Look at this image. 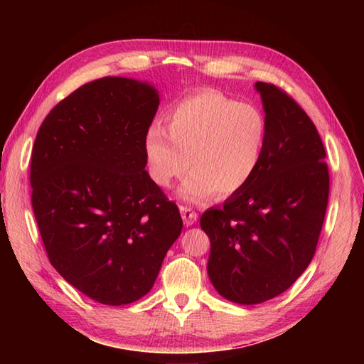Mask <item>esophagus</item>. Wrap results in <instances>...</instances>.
I'll return each mask as SVG.
<instances>
[{
	"instance_id": "obj_1",
	"label": "esophagus",
	"mask_w": 364,
	"mask_h": 364,
	"mask_svg": "<svg viewBox=\"0 0 364 364\" xmlns=\"http://www.w3.org/2000/svg\"><path fill=\"white\" fill-rule=\"evenodd\" d=\"M180 213H181V218H183L184 225H186V227L194 225V223L198 219V214L194 210H192V208H189V206H180Z\"/></svg>"
}]
</instances>
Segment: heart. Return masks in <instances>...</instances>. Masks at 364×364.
Returning a JSON list of instances; mask_svg holds the SVG:
<instances>
[{
  "mask_svg": "<svg viewBox=\"0 0 364 364\" xmlns=\"http://www.w3.org/2000/svg\"><path fill=\"white\" fill-rule=\"evenodd\" d=\"M267 123L257 106L237 103L220 92L200 90L145 131L146 173L162 189L194 168L178 194L188 202H205L215 192L227 197L247 186L264 150Z\"/></svg>",
  "mask_w": 364,
  "mask_h": 364,
  "instance_id": "obj_1",
  "label": "heart"
}]
</instances>
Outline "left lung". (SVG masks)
<instances>
[{"instance_id":"obj_1","label":"left lung","mask_w":364,"mask_h":364,"mask_svg":"<svg viewBox=\"0 0 364 364\" xmlns=\"http://www.w3.org/2000/svg\"><path fill=\"white\" fill-rule=\"evenodd\" d=\"M267 136L241 191L202 214L208 275L223 299L257 305L280 296L310 264L328 203L326 149L314 123L274 84L255 82Z\"/></svg>"}]
</instances>
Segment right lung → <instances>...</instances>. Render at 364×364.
Returning a JSON list of instances; mask_svg holds the SVG:
<instances>
[{"instance_id":"1","label":"right lung","mask_w":364,"mask_h":364,"mask_svg":"<svg viewBox=\"0 0 364 364\" xmlns=\"http://www.w3.org/2000/svg\"><path fill=\"white\" fill-rule=\"evenodd\" d=\"M158 106L151 84L106 76L54 106L33 146L31 202L50 262L98 304L150 292L181 233L178 206L145 170Z\"/></svg>"}]
</instances>
